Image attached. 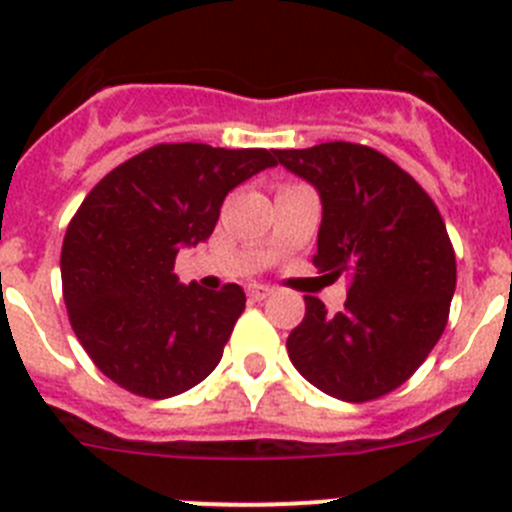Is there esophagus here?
Segmentation results:
<instances>
[{
	"instance_id": "obj_1",
	"label": "esophagus",
	"mask_w": 512,
	"mask_h": 512,
	"mask_svg": "<svg viewBox=\"0 0 512 512\" xmlns=\"http://www.w3.org/2000/svg\"><path fill=\"white\" fill-rule=\"evenodd\" d=\"M246 292H248V297H251V300H266V297L271 295V287L253 282V284H248Z\"/></svg>"
}]
</instances>
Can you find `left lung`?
<instances>
[{
	"label": "left lung",
	"instance_id": "1",
	"mask_svg": "<svg viewBox=\"0 0 512 512\" xmlns=\"http://www.w3.org/2000/svg\"><path fill=\"white\" fill-rule=\"evenodd\" d=\"M274 153L323 202L312 264L351 279L336 315L305 297L289 359L325 395L377 400L413 377L449 320L456 256L441 212L408 171L369 146L333 140Z\"/></svg>",
	"mask_w": 512,
	"mask_h": 512
}]
</instances>
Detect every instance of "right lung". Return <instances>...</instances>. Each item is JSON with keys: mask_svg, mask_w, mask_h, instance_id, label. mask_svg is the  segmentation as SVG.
<instances>
[{"mask_svg": "<svg viewBox=\"0 0 512 512\" xmlns=\"http://www.w3.org/2000/svg\"><path fill=\"white\" fill-rule=\"evenodd\" d=\"M269 166L266 148L158 143L84 197L63 238V302L89 359L122 390L164 400L220 364L246 295L184 287L174 261L210 238L225 194Z\"/></svg>", "mask_w": 512, "mask_h": 512, "instance_id": "obj_1", "label": "right lung"}]
</instances>
